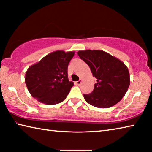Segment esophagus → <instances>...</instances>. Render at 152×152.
Returning a JSON list of instances; mask_svg holds the SVG:
<instances>
[{"mask_svg": "<svg viewBox=\"0 0 152 152\" xmlns=\"http://www.w3.org/2000/svg\"><path fill=\"white\" fill-rule=\"evenodd\" d=\"M82 80L80 79V80H79L78 81H77L76 82V83H77V84H78V85H80V84H81V83H82Z\"/></svg>", "mask_w": 152, "mask_h": 152, "instance_id": "esophagus-1", "label": "esophagus"}]
</instances>
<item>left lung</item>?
<instances>
[{
	"instance_id": "left-lung-1",
	"label": "left lung",
	"mask_w": 152,
	"mask_h": 152,
	"mask_svg": "<svg viewBox=\"0 0 152 152\" xmlns=\"http://www.w3.org/2000/svg\"><path fill=\"white\" fill-rule=\"evenodd\" d=\"M78 55L88 64L96 78L93 91L83 94L85 101L98 108H109L118 103L130 84L127 67L119 59L102 50L79 51Z\"/></svg>"
}]
</instances>
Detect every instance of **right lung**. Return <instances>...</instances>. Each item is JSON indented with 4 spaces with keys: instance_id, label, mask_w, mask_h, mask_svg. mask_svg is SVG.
Returning <instances> with one entry per match:
<instances>
[{
    "instance_id": "add662e5",
    "label": "right lung",
    "mask_w": 152,
    "mask_h": 152,
    "mask_svg": "<svg viewBox=\"0 0 152 152\" xmlns=\"http://www.w3.org/2000/svg\"><path fill=\"white\" fill-rule=\"evenodd\" d=\"M74 51H56L30 66L25 82L33 97L49 105L64 101L74 86L68 77V64Z\"/></svg>"
}]
</instances>
